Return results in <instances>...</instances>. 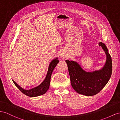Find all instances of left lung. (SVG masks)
<instances>
[{
	"label": "left lung",
	"mask_w": 120,
	"mask_h": 120,
	"mask_svg": "<svg viewBox=\"0 0 120 120\" xmlns=\"http://www.w3.org/2000/svg\"><path fill=\"white\" fill-rule=\"evenodd\" d=\"M99 45L102 48L106 55V63L102 69L87 72L84 71L77 62L66 60L71 86L73 89L79 94L88 96L97 94L106 85L111 76V56L103 43L99 42Z\"/></svg>",
	"instance_id": "8db88e82"
}]
</instances>
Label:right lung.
<instances>
[{"instance_id":"1","label":"right lung","mask_w":120,"mask_h":120,"mask_svg":"<svg viewBox=\"0 0 120 120\" xmlns=\"http://www.w3.org/2000/svg\"><path fill=\"white\" fill-rule=\"evenodd\" d=\"M58 62H59V60H58V58L55 59L52 61L50 65H49L48 71L45 80L43 81L41 84L38 86V87L32 88L31 89L28 90H24L23 88H21L20 86L18 85L15 81L13 80V81L15 85H16V86L19 89L20 91L21 92H22L23 94L27 95V96L29 97H36L44 94L48 90L49 87H50L51 75Z\"/></svg>"}]
</instances>
